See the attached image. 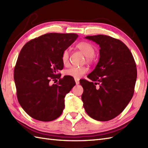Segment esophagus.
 Here are the masks:
<instances>
[{"label": "esophagus", "instance_id": "1", "mask_svg": "<svg viewBox=\"0 0 148 148\" xmlns=\"http://www.w3.org/2000/svg\"><path fill=\"white\" fill-rule=\"evenodd\" d=\"M74 80H75V81H76V84H79V79H77V78H75Z\"/></svg>", "mask_w": 148, "mask_h": 148}]
</instances>
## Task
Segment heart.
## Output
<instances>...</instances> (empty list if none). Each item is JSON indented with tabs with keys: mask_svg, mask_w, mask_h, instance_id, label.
<instances>
[{
	"mask_svg": "<svg viewBox=\"0 0 148 148\" xmlns=\"http://www.w3.org/2000/svg\"><path fill=\"white\" fill-rule=\"evenodd\" d=\"M76 48L82 52L86 56V61L88 62H93L95 60V48L94 46L90 42L86 41L80 42L76 45ZM69 52L68 50H65L62 55V62L64 65L69 64ZM88 72V68L86 67H71L65 70V74L74 78L79 79L85 74Z\"/></svg>",
	"mask_w": 148,
	"mask_h": 148,
	"instance_id": "1",
	"label": "heart"
}]
</instances>
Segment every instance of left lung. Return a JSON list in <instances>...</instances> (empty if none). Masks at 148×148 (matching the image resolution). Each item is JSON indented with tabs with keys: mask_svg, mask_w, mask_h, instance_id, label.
<instances>
[{
	"mask_svg": "<svg viewBox=\"0 0 148 148\" xmlns=\"http://www.w3.org/2000/svg\"><path fill=\"white\" fill-rule=\"evenodd\" d=\"M85 38L98 44L100 49L98 64L87 76L92 82L79 81L83 88V107L94 119L111 120L123 112L132 98L137 79L136 62L120 40L103 35Z\"/></svg>",
	"mask_w": 148,
	"mask_h": 148,
	"instance_id": "1",
	"label": "left lung"
}]
</instances>
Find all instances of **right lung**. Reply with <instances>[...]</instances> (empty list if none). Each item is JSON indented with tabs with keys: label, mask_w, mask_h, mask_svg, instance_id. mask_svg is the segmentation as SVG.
<instances>
[{
	"label": "right lung",
	"mask_w": 148,
	"mask_h": 148,
	"mask_svg": "<svg viewBox=\"0 0 148 148\" xmlns=\"http://www.w3.org/2000/svg\"><path fill=\"white\" fill-rule=\"evenodd\" d=\"M76 34L48 33L23 46L14 69L17 98L31 117L41 121L58 118L64 109L65 97L75 86L72 77L60 78L62 55L76 39ZM56 78L59 83L49 81Z\"/></svg>",
	"instance_id": "obj_1"
}]
</instances>
